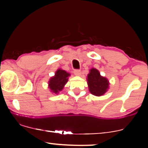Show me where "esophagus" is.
<instances>
[{"label": "esophagus", "mask_w": 148, "mask_h": 148, "mask_svg": "<svg viewBox=\"0 0 148 148\" xmlns=\"http://www.w3.org/2000/svg\"><path fill=\"white\" fill-rule=\"evenodd\" d=\"M74 75L76 76H80L81 75V71L79 70V69H75V70L74 71Z\"/></svg>", "instance_id": "obj_1"}]
</instances>
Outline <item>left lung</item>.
<instances>
[{
    "label": "left lung",
    "mask_w": 148,
    "mask_h": 148,
    "mask_svg": "<svg viewBox=\"0 0 148 148\" xmlns=\"http://www.w3.org/2000/svg\"><path fill=\"white\" fill-rule=\"evenodd\" d=\"M87 83L90 92L95 96H102L109 89V81L101 76L95 68L90 69L87 76Z\"/></svg>",
    "instance_id": "1"
}]
</instances>
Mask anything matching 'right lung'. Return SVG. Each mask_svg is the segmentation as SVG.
Instances as JSON below:
<instances>
[{
	"instance_id": "right-lung-1",
	"label": "right lung",
	"mask_w": 148,
	"mask_h": 148,
	"mask_svg": "<svg viewBox=\"0 0 148 148\" xmlns=\"http://www.w3.org/2000/svg\"><path fill=\"white\" fill-rule=\"evenodd\" d=\"M70 74L65 70L59 68L55 73V75L50 78L48 82V88L52 93L58 95L68 81Z\"/></svg>"
}]
</instances>
